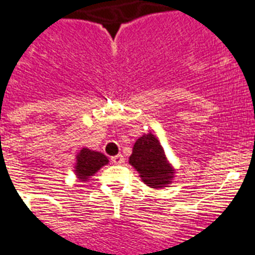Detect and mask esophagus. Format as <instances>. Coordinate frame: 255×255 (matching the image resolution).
Segmentation results:
<instances>
[{
	"label": "esophagus",
	"mask_w": 255,
	"mask_h": 255,
	"mask_svg": "<svg viewBox=\"0 0 255 255\" xmlns=\"http://www.w3.org/2000/svg\"><path fill=\"white\" fill-rule=\"evenodd\" d=\"M111 160H112V163H115V164H120V163H124V156L122 153H119V155H116V156H112Z\"/></svg>",
	"instance_id": "34e87169"
}]
</instances>
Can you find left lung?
Wrapping results in <instances>:
<instances>
[{
	"instance_id": "obj_1",
	"label": "left lung",
	"mask_w": 255,
	"mask_h": 255,
	"mask_svg": "<svg viewBox=\"0 0 255 255\" xmlns=\"http://www.w3.org/2000/svg\"><path fill=\"white\" fill-rule=\"evenodd\" d=\"M128 162L151 188L167 187L174 179L175 168L168 162L158 137L151 132L135 141Z\"/></svg>"
}]
</instances>
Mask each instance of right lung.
Instances as JSON below:
<instances>
[{
    "label": "right lung",
    "instance_id": "add662e5",
    "mask_svg": "<svg viewBox=\"0 0 255 255\" xmlns=\"http://www.w3.org/2000/svg\"><path fill=\"white\" fill-rule=\"evenodd\" d=\"M108 158L99 151L89 148H81L76 155L75 174L80 182H87L91 176L96 174L103 166L108 164Z\"/></svg>",
    "mask_w": 255,
    "mask_h": 255
}]
</instances>
